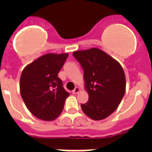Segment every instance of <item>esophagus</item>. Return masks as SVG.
Returning <instances> with one entry per match:
<instances>
[{
  "label": "esophagus",
  "mask_w": 152,
  "mask_h": 152,
  "mask_svg": "<svg viewBox=\"0 0 152 152\" xmlns=\"http://www.w3.org/2000/svg\"><path fill=\"white\" fill-rule=\"evenodd\" d=\"M79 92H80V88H77V87H76V88L73 90V91H72V93H73L74 94H77Z\"/></svg>",
  "instance_id": "1"
}]
</instances>
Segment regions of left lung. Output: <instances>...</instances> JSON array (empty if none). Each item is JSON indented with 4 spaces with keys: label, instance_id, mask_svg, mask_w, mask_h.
Instances as JSON below:
<instances>
[{
    "label": "left lung",
    "instance_id": "obj_1",
    "mask_svg": "<svg viewBox=\"0 0 152 152\" xmlns=\"http://www.w3.org/2000/svg\"><path fill=\"white\" fill-rule=\"evenodd\" d=\"M73 56L84 70L89 100L80 104L83 112L94 120L103 119L117 109L126 92V77L116 60L96 48L76 51Z\"/></svg>",
    "mask_w": 152,
    "mask_h": 152
}]
</instances>
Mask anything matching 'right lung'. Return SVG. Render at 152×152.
Returning a JSON list of instances; mask_svg holds the SVG:
<instances>
[{
    "instance_id": "obj_1",
    "label": "right lung",
    "mask_w": 152,
    "mask_h": 152,
    "mask_svg": "<svg viewBox=\"0 0 152 152\" xmlns=\"http://www.w3.org/2000/svg\"><path fill=\"white\" fill-rule=\"evenodd\" d=\"M68 55L49 54L41 56L23 70L20 90L27 109L38 119L52 121L61 114L69 96L63 88L58 72Z\"/></svg>"
}]
</instances>
